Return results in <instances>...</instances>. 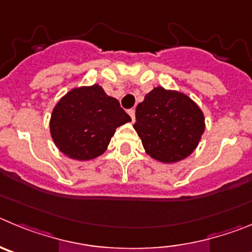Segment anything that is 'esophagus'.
Listing matches in <instances>:
<instances>
[{
    "instance_id": "obj_1",
    "label": "esophagus",
    "mask_w": 252,
    "mask_h": 252,
    "mask_svg": "<svg viewBox=\"0 0 252 252\" xmlns=\"http://www.w3.org/2000/svg\"><path fill=\"white\" fill-rule=\"evenodd\" d=\"M128 114L130 115L131 122H134V121H135V110L133 109V108H131V109H129V110H128Z\"/></svg>"
}]
</instances>
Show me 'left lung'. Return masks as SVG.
Here are the masks:
<instances>
[{"label":"left lung","instance_id":"8db88e82","mask_svg":"<svg viewBox=\"0 0 252 252\" xmlns=\"http://www.w3.org/2000/svg\"><path fill=\"white\" fill-rule=\"evenodd\" d=\"M134 129L154 159H185L198 146L205 118L197 104L182 93L154 88L135 109Z\"/></svg>","mask_w":252,"mask_h":252}]
</instances>
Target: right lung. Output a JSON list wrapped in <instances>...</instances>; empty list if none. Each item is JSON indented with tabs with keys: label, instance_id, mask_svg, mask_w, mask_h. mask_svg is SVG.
<instances>
[{
	"label": "right lung",
	"instance_id": "add662e5",
	"mask_svg": "<svg viewBox=\"0 0 252 252\" xmlns=\"http://www.w3.org/2000/svg\"><path fill=\"white\" fill-rule=\"evenodd\" d=\"M130 121L119 101L95 84L72 89L56 104L50 131L63 153L89 160L103 154L115 129Z\"/></svg>",
	"mask_w": 252,
	"mask_h": 252
}]
</instances>
